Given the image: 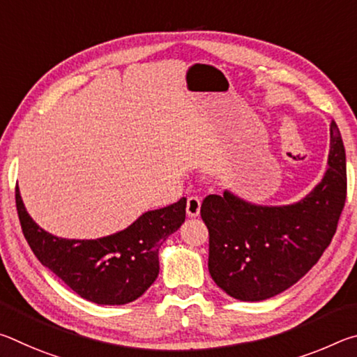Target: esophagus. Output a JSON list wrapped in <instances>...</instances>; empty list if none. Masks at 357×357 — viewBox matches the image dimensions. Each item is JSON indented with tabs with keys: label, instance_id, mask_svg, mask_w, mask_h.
I'll use <instances>...</instances> for the list:
<instances>
[{
	"label": "esophagus",
	"instance_id": "34e87169",
	"mask_svg": "<svg viewBox=\"0 0 357 357\" xmlns=\"http://www.w3.org/2000/svg\"><path fill=\"white\" fill-rule=\"evenodd\" d=\"M200 208H202L200 198H198V197H189V198H187V206H185L187 215H189V217H198V214H200Z\"/></svg>",
	"mask_w": 357,
	"mask_h": 357
}]
</instances>
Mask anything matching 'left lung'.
Returning a JSON list of instances; mask_svg holds the SVG:
<instances>
[{
    "instance_id": "left-lung-1",
    "label": "left lung",
    "mask_w": 357,
    "mask_h": 357,
    "mask_svg": "<svg viewBox=\"0 0 357 357\" xmlns=\"http://www.w3.org/2000/svg\"><path fill=\"white\" fill-rule=\"evenodd\" d=\"M345 200V146L332 121L328 170L302 200L264 206L229 190L204 198L200 213L209 229L211 277L239 301L257 302L283 293L328 249Z\"/></svg>"
}]
</instances>
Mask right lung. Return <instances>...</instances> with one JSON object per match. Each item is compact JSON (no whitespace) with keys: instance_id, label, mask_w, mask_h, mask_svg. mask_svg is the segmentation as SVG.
<instances>
[{"instance_id":"1","label":"right lung","mask_w":357,"mask_h":357,"mask_svg":"<svg viewBox=\"0 0 357 357\" xmlns=\"http://www.w3.org/2000/svg\"><path fill=\"white\" fill-rule=\"evenodd\" d=\"M22 231L36 258L70 289L100 305L135 301L159 275V249L185 220V198L146 211L128 228L98 239H66L36 223L15 190Z\"/></svg>"}]
</instances>
